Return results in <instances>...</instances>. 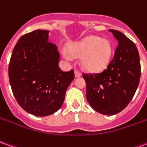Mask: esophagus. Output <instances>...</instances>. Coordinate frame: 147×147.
<instances>
[{
  "instance_id": "34e87169",
  "label": "esophagus",
  "mask_w": 147,
  "mask_h": 147,
  "mask_svg": "<svg viewBox=\"0 0 147 147\" xmlns=\"http://www.w3.org/2000/svg\"><path fill=\"white\" fill-rule=\"evenodd\" d=\"M75 76L76 77H80V76H81V72H80V71L79 70H77V69H76V70H75Z\"/></svg>"
}]
</instances>
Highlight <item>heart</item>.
<instances>
[{
    "label": "heart",
    "instance_id": "b5f03b06",
    "mask_svg": "<svg viewBox=\"0 0 147 147\" xmlns=\"http://www.w3.org/2000/svg\"><path fill=\"white\" fill-rule=\"evenodd\" d=\"M68 49L72 56L81 57L82 67L91 72L104 70L108 66L113 53V47L109 40L94 35L71 44ZM64 57L67 60L71 57L67 52H64Z\"/></svg>",
    "mask_w": 147,
    "mask_h": 147
}]
</instances>
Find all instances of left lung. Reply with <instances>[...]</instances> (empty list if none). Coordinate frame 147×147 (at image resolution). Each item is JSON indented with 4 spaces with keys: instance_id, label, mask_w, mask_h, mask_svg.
<instances>
[{
    "instance_id": "1",
    "label": "left lung",
    "mask_w": 147,
    "mask_h": 147,
    "mask_svg": "<svg viewBox=\"0 0 147 147\" xmlns=\"http://www.w3.org/2000/svg\"><path fill=\"white\" fill-rule=\"evenodd\" d=\"M109 31L118 41L113 59L102 72L83 74L87 102L94 110L104 115H114L126 108L135 95L141 74L135 43L118 30Z\"/></svg>"
}]
</instances>
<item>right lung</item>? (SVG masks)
Wrapping results in <instances>:
<instances>
[{"instance_id": "1", "label": "right lung", "mask_w": 147, "mask_h": 147, "mask_svg": "<svg viewBox=\"0 0 147 147\" xmlns=\"http://www.w3.org/2000/svg\"><path fill=\"white\" fill-rule=\"evenodd\" d=\"M49 30H36L18 40L8 65V77L15 98L24 110L45 117L61 108L74 80V71L58 65L57 45L49 42Z\"/></svg>"}]
</instances>
